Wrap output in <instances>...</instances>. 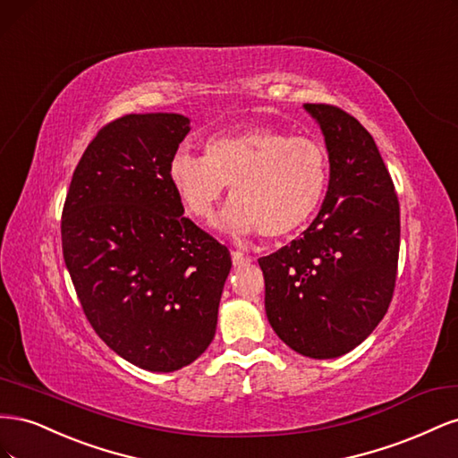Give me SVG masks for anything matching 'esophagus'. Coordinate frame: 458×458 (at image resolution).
<instances>
[{
	"label": "esophagus",
	"instance_id": "esophagus-1",
	"mask_svg": "<svg viewBox=\"0 0 458 458\" xmlns=\"http://www.w3.org/2000/svg\"><path fill=\"white\" fill-rule=\"evenodd\" d=\"M231 258H233V266H234V267L248 266V263L252 261V258H250V256H244L242 252H237V250H233V252H231Z\"/></svg>",
	"mask_w": 458,
	"mask_h": 458
}]
</instances>
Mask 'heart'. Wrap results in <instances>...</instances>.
<instances>
[{
  "mask_svg": "<svg viewBox=\"0 0 458 458\" xmlns=\"http://www.w3.org/2000/svg\"><path fill=\"white\" fill-rule=\"evenodd\" d=\"M328 160L321 143L275 128L219 135L206 157L182 147L168 164V179L185 210L208 221L233 185V200L219 227L233 234L261 231L286 237L317 210L327 187Z\"/></svg>",
  "mask_w": 458,
  "mask_h": 458,
  "instance_id": "1",
  "label": "heart"
}]
</instances>
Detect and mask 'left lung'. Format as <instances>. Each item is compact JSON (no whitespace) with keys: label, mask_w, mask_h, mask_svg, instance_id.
I'll return each instance as SVG.
<instances>
[{"label":"left lung","mask_w":458,"mask_h":458,"mask_svg":"<svg viewBox=\"0 0 458 458\" xmlns=\"http://www.w3.org/2000/svg\"><path fill=\"white\" fill-rule=\"evenodd\" d=\"M325 137L328 187L301 237L259 258L266 313L290 350L335 359L365 342L390 306L399 202L372 135L330 105H303Z\"/></svg>","instance_id":"8db88e82"}]
</instances>
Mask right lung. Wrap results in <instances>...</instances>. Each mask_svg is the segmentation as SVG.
<instances>
[{
  "mask_svg": "<svg viewBox=\"0 0 458 458\" xmlns=\"http://www.w3.org/2000/svg\"><path fill=\"white\" fill-rule=\"evenodd\" d=\"M191 131L175 113L110 122L80 158L63 210V256L93 330L150 372L212 344L231 254L183 216L168 164Z\"/></svg>",
  "mask_w": 458,
  "mask_h": 458,
  "instance_id": "right-lung-1",
  "label": "right lung"
}]
</instances>
